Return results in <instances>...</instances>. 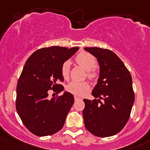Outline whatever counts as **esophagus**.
<instances>
[{
  "instance_id": "esophagus-1",
  "label": "esophagus",
  "mask_w": 150,
  "mask_h": 150,
  "mask_svg": "<svg viewBox=\"0 0 150 150\" xmlns=\"http://www.w3.org/2000/svg\"><path fill=\"white\" fill-rule=\"evenodd\" d=\"M74 98H75V101H77V100H82L81 98H79V97H78V96H75V97H74Z\"/></svg>"
}]
</instances>
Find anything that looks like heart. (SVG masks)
Masks as SVG:
<instances>
[{"mask_svg": "<svg viewBox=\"0 0 150 150\" xmlns=\"http://www.w3.org/2000/svg\"><path fill=\"white\" fill-rule=\"evenodd\" d=\"M75 60L79 65L84 67L88 71V76L89 78L93 79L97 77V72L95 67L97 65V60L95 57L88 52H80L75 57ZM70 63L69 61L64 62L62 65L61 72L64 78H67L70 73ZM67 90L69 93L77 95L83 96L90 89V85L87 82L72 81L67 85Z\"/></svg>", "mask_w": 150, "mask_h": 150, "instance_id": "heart-1", "label": "heart"}]
</instances>
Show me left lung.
I'll list each match as a JSON object with an SVG mask.
<instances>
[{
    "mask_svg": "<svg viewBox=\"0 0 150 150\" xmlns=\"http://www.w3.org/2000/svg\"><path fill=\"white\" fill-rule=\"evenodd\" d=\"M84 49L96 57L100 67L99 78L92 92L98 99H84L85 126L97 137L113 136L125 126L134 104L131 75L112 51L95 47Z\"/></svg>",
    "mask_w": 150,
    "mask_h": 150,
    "instance_id": "8db88e82",
    "label": "left lung"
}]
</instances>
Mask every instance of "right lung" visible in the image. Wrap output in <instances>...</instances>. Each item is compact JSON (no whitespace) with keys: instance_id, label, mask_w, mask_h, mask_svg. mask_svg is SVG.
Instances as JSON below:
<instances>
[{"instance_id":"right-lung-1","label":"right lung","mask_w":150,"mask_h":150,"mask_svg":"<svg viewBox=\"0 0 150 150\" xmlns=\"http://www.w3.org/2000/svg\"><path fill=\"white\" fill-rule=\"evenodd\" d=\"M79 50L78 47L52 46L34 52L25 64L16 89V110L24 125L37 136L53 134L62 129L74 96L65 91L61 96L48 98L49 90L57 93L64 88L62 64Z\"/></svg>"}]
</instances>
